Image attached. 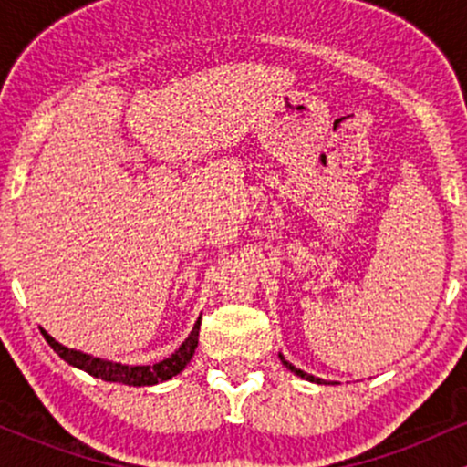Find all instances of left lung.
Here are the masks:
<instances>
[{"instance_id":"left-lung-1","label":"left lung","mask_w":467,"mask_h":467,"mask_svg":"<svg viewBox=\"0 0 467 467\" xmlns=\"http://www.w3.org/2000/svg\"><path fill=\"white\" fill-rule=\"evenodd\" d=\"M278 358H281V362L285 364V367L289 368V371H292L294 375H298V378L307 379V382H316V384H337V382H327V379H323V378H316V375H312V373H305L303 368L294 367L292 362H287V360H285V356H283V353H278Z\"/></svg>"}]
</instances>
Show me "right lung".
I'll use <instances>...</instances> for the list:
<instances>
[{
    "mask_svg": "<svg viewBox=\"0 0 467 467\" xmlns=\"http://www.w3.org/2000/svg\"><path fill=\"white\" fill-rule=\"evenodd\" d=\"M200 325L202 316L195 320L192 331L189 337L182 342L180 349H175L169 358H164V360L155 364H122L114 360H103V358L89 356V353L69 349V347L57 342L46 329H41V334H44L47 345L58 353L61 360L80 368V371L94 375V378L99 379H105V382H120L127 384V387H153V384L166 382V379H171L173 375L184 371V367L191 362L192 353L197 349V342H200Z\"/></svg>",
    "mask_w": 467,
    "mask_h": 467,
    "instance_id": "right-lung-1",
    "label": "right lung"
}]
</instances>
